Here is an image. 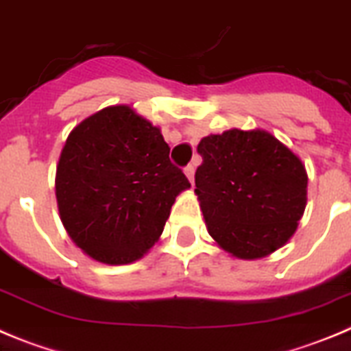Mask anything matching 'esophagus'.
Wrapping results in <instances>:
<instances>
[{
  "mask_svg": "<svg viewBox=\"0 0 351 351\" xmlns=\"http://www.w3.org/2000/svg\"><path fill=\"white\" fill-rule=\"evenodd\" d=\"M194 173H195V169H194V166H192V164L185 168V175H187L189 182H191V183H194Z\"/></svg>",
  "mask_w": 351,
  "mask_h": 351,
  "instance_id": "1",
  "label": "esophagus"
}]
</instances>
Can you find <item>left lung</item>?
<instances>
[{"instance_id": "8db88e82", "label": "left lung", "mask_w": 351, "mask_h": 351, "mask_svg": "<svg viewBox=\"0 0 351 351\" xmlns=\"http://www.w3.org/2000/svg\"><path fill=\"white\" fill-rule=\"evenodd\" d=\"M203 164L195 195L217 245L254 261L282 248L306 208L308 175L289 147L267 131L229 129L197 145Z\"/></svg>"}]
</instances>
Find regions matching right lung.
Masks as SVG:
<instances>
[{"mask_svg":"<svg viewBox=\"0 0 351 351\" xmlns=\"http://www.w3.org/2000/svg\"><path fill=\"white\" fill-rule=\"evenodd\" d=\"M189 187L160 129L128 105L82 121L56 173L66 232L84 254L110 266L143 257L162 234L176 195Z\"/></svg>","mask_w":351,"mask_h":351,"instance_id":"right-lung-1","label":"right lung"}]
</instances>
